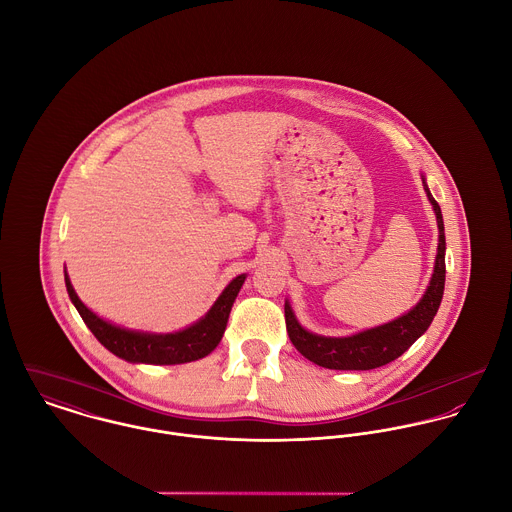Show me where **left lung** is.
Wrapping results in <instances>:
<instances>
[{
  "instance_id": "8db88e82",
  "label": "left lung",
  "mask_w": 512,
  "mask_h": 512,
  "mask_svg": "<svg viewBox=\"0 0 512 512\" xmlns=\"http://www.w3.org/2000/svg\"><path fill=\"white\" fill-rule=\"evenodd\" d=\"M426 193L430 203L434 205L438 219L439 244L434 276L430 286L420 299V303L410 309L406 315L363 331L353 337H321L305 331L293 317L290 303H286V329L292 339L293 347L311 363L333 368V370H370L378 366L388 365L398 359L404 351L412 347V343L424 335V331L434 321L438 313L439 303L443 297L445 286V234H443V219L439 211L438 201L432 197L428 185Z\"/></svg>"
}]
</instances>
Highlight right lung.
I'll return each mask as SVG.
<instances>
[{"label":"right lung","instance_id":"1","mask_svg":"<svg viewBox=\"0 0 512 512\" xmlns=\"http://www.w3.org/2000/svg\"><path fill=\"white\" fill-rule=\"evenodd\" d=\"M246 276H236L226 290L220 293L219 299L211 307V311L197 321L195 325L169 335H151L136 333L128 329H120L96 317L74 293L69 276L65 274V284L69 297L73 299L76 311L80 313L86 327L92 335L116 357L130 363H147V365H181L207 357L222 339L226 329V321L232 309V303L240 292Z\"/></svg>","mask_w":512,"mask_h":512}]
</instances>
